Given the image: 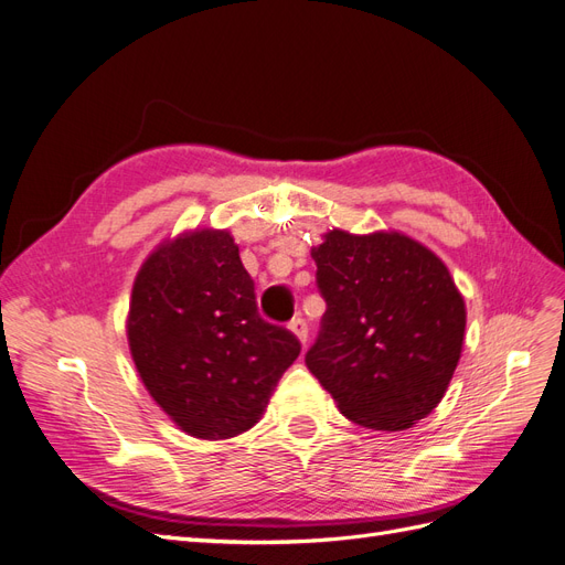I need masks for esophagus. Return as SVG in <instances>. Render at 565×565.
I'll use <instances>...</instances> for the list:
<instances>
[{
	"label": "esophagus",
	"mask_w": 565,
	"mask_h": 565,
	"mask_svg": "<svg viewBox=\"0 0 565 565\" xmlns=\"http://www.w3.org/2000/svg\"><path fill=\"white\" fill-rule=\"evenodd\" d=\"M289 330L297 334V339L301 341V344H306V339H309V324H306L303 318H292V320H289Z\"/></svg>",
	"instance_id": "34e87169"
}]
</instances>
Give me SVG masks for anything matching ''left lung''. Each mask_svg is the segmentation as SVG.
<instances>
[{"label":"left lung","mask_w":565,"mask_h":565,"mask_svg":"<svg viewBox=\"0 0 565 565\" xmlns=\"http://www.w3.org/2000/svg\"><path fill=\"white\" fill-rule=\"evenodd\" d=\"M328 303L306 353L341 415L403 431L446 396L465 344L467 309L438 256L396 231H330L311 249Z\"/></svg>","instance_id":"left-lung-1"}]
</instances>
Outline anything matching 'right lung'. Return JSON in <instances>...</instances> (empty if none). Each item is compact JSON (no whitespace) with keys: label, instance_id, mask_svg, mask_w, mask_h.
<instances>
[{"label":"right lung","instance_id":"1","mask_svg":"<svg viewBox=\"0 0 565 565\" xmlns=\"http://www.w3.org/2000/svg\"><path fill=\"white\" fill-rule=\"evenodd\" d=\"M127 337L134 365L181 431L204 440L262 419L299 339L256 311L254 280L228 231L160 245L134 280Z\"/></svg>","mask_w":565,"mask_h":565}]
</instances>
